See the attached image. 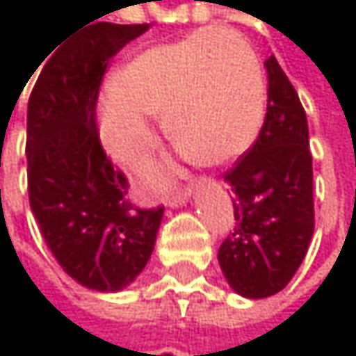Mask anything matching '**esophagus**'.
Masks as SVG:
<instances>
[{"label":"esophagus","mask_w":356,"mask_h":356,"mask_svg":"<svg viewBox=\"0 0 356 356\" xmlns=\"http://www.w3.org/2000/svg\"><path fill=\"white\" fill-rule=\"evenodd\" d=\"M187 200H189V189H187V187H181L175 193H169V195L165 197V204L171 206V208H177L181 204H185Z\"/></svg>","instance_id":"esophagus-1"}]
</instances>
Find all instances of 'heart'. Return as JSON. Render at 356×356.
<instances>
[{
	"instance_id": "b5f03b06",
	"label": "heart",
	"mask_w": 356,
	"mask_h": 356,
	"mask_svg": "<svg viewBox=\"0 0 356 356\" xmlns=\"http://www.w3.org/2000/svg\"><path fill=\"white\" fill-rule=\"evenodd\" d=\"M165 113L179 148L202 165L241 154L266 113V78L253 47L229 29H200L136 55L99 103L108 152L140 167L156 148L150 115ZM159 181L161 173L150 171Z\"/></svg>"
}]
</instances>
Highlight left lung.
<instances>
[{
	"mask_svg": "<svg viewBox=\"0 0 356 356\" xmlns=\"http://www.w3.org/2000/svg\"><path fill=\"white\" fill-rule=\"evenodd\" d=\"M268 107L245 154L225 173L235 225L218 249L229 284L248 299L282 291L316 229L307 115L276 57L266 59Z\"/></svg>",
	"mask_w": 356,
	"mask_h": 356,
	"instance_id": "left-lung-1",
	"label": "left lung"
}]
</instances>
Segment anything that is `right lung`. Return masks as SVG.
<instances>
[{
  "mask_svg": "<svg viewBox=\"0 0 356 356\" xmlns=\"http://www.w3.org/2000/svg\"><path fill=\"white\" fill-rule=\"evenodd\" d=\"M146 31L148 24L86 26L49 57L29 99L31 210L57 264L92 291H119L144 270L165 210L129 200V181L111 163L97 127L111 57Z\"/></svg>",
  "mask_w": 356,
  "mask_h": 356,
  "instance_id": "obj_1",
  "label": "right lung"
}]
</instances>
